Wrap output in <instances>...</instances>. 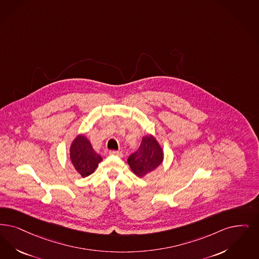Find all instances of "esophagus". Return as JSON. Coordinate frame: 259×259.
I'll return each mask as SVG.
<instances>
[{
    "instance_id": "obj_1",
    "label": "esophagus",
    "mask_w": 259,
    "mask_h": 259,
    "mask_svg": "<svg viewBox=\"0 0 259 259\" xmlns=\"http://www.w3.org/2000/svg\"><path fill=\"white\" fill-rule=\"evenodd\" d=\"M111 155L117 156V157H122V153L120 151H115V150H111L109 152Z\"/></svg>"
}]
</instances>
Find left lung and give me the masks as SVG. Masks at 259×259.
Listing matches in <instances>:
<instances>
[{
    "label": "left lung",
    "mask_w": 259,
    "mask_h": 259,
    "mask_svg": "<svg viewBox=\"0 0 259 259\" xmlns=\"http://www.w3.org/2000/svg\"><path fill=\"white\" fill-rule=\"evenodd\" d=\"M164 161V151L153 135H145L138 151L127 159V163L135 175L145 177L154 171Z\"/></svg>",
    "instance_id": "1"
}]
</instances>
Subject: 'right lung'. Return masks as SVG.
<instances>
[{"mask_svg": "<svg viewBox=\"0 0 259 259\" xmlns=\"http://www.w3.org/2000/svg\"><path fill=\"white\" fill-rule=\"evenodd\" d=\"M70 160L76 171L82 176H91L103 161L102 157L93 148L88 137L79 134L73 140L69 149Z\"/></svg>", "mask_w": 259, "mask_h": 259, "instance_id": "add662e5", "label": "right lung"}]
</instances>
